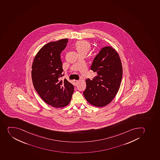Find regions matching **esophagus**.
Masks as SVG:
<instances>
[{
	"instance_id": "obj_1",
	"label": "esophagus",
	"mask_w": 160,
	"mask_h": 160,
	"mask_svg": "<svg viewBox=\"0 0 160 160\" xmlns=\"http://www.w3.org/2000/svg\"><path fill=\"white\" fill-rule=\"evenodd\" d=\"M79 81L76 80H73V82L75 83V85H77V84L78 83Z\"/></svg>"
}]
</instances>
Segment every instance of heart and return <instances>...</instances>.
<instances>
[{"label":"heart","instance_id":"1","mask_svg":"<svg viewBox=\"0 0 160 160\" xmlns=\"http://www.w3.org/2000/svg\"><path fill=\"white\" fill-rule=\"evenodd\" d=\"M77 50L78 51L79 53L82 52H88L91 49V45L88 42L85 41H80L78 42L76 44Z\"/></svg>","mask_w":160,"mask_h":160}]
</instances>
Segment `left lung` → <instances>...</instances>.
Instances as JSON below:
<instances>
[{
	"instance_id": "left-lung-1",
	"label": "left lung",
	"mask_w": 160,
	"mask_h": 160,
	"mask_svg": "<svg viewBox=\"0 0 160 160\" xmlns=\"http://www.w3.org/2000/svg\"><path fill=\"white\" fill-rule=\"evenodd\" d=\"M97 73L92 80H86L84 96L92 106L103 107L114 98L122 76V62L118 53L111 46L101 49L91 68Z\"/></svg>"
}]
</instances>
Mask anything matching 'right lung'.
I'll return each mask as SVG.
<instances>
[{
	"instance_id": "add662e5",
	"label": "right lung",
	"mask_w": 160,
	"mask_h": 160,
	"mask_svg": "<svg viewBox=\"0 0 160 160\" xmlns=\"http://www.w3.org/2000/svg\"><path fill=\"white\" fill-rule=\"evenodd\" d=\"M68 38L46 44L37 53L32 65L34 88L42 100L59 108L68 106L74 91L73 85L63 76L60 54L68 44Z\"/></svg>"
}]
</instances>
